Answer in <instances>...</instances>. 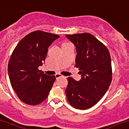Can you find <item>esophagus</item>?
<instances>
[{
  "label": "esophagus",
  "instance_id": "1",
  "mask_svg": "<svg viewBox=\"0 0 129 129\" xmlns=\"http://www.w3.org/2000/svg\"><path fill=\"white\" fill-rule=\"evenodd\" d=\"M55 76H56V78H57H57H60V77H64V76L60 74V73H57V74L55 75Z\"/></svg>",
  "mask_w": 129,
  "mask_h": 129
}]
</instances>
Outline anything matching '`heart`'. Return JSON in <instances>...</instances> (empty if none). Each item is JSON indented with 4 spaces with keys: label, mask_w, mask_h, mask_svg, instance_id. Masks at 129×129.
Instances as JSON below:
<instances>
[{
    "label": "heart",
    "mask_w": 129,
    "mask_h": 129,
    "mask_svg": "<svg viewBox=\"0 0 129 129\" xmlns=\"http://www.w3.org/2000/svg\"><path fill=\"white\" fill-rule=\"evenodd\" d=\"M70 44V43H65V44H64V45H67V44Z\"/></svg>",
    "instance_id": "b5f03b06"
}]
</instances>
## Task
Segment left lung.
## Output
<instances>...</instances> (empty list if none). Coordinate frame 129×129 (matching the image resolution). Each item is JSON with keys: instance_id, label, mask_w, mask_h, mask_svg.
<instances>
[{"instance_id": "8db88e82", "label": "left lung", "mask_w": 129, "mask_h": 129, "mask_svg": "<svg viewBox=\"0 0 129 129\" xmlns=\"http://www.w3.org/2000/svg\"><path fill=\"white\" fill-rule=\"evenodd\" d=\"M75 45V67L81 79L68 77L65 92L71 106L80 110L92 107L103 97L112 80L111 57L107 47L89 33L66 35Z\"/></svg>"}]
</instances>
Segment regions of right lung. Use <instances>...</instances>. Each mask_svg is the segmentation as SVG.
Here are the masks:
<instances>
[{
  "label": "right lung",
  "mask_w": 129,
  "mask_h": 129,
  "mask_svg": "<svg viewBox=\"0 0 129 129\" xmlns=\"http://www.w3.org/2000/svg\"><path fill=\"white\" fill-rule=\"evenodd\" d=\"M59 37L40 30L33 31L13 51L8 64L9 77L12 87L24 103L39 105L48 97L56 77L45 74L39 67L45 61L48 47Z\"/></svg>",
  "instance_id": "right-lung-1"
}]
</instances>
